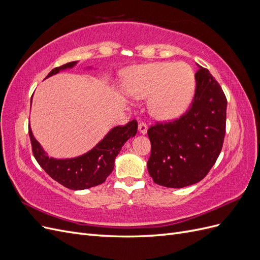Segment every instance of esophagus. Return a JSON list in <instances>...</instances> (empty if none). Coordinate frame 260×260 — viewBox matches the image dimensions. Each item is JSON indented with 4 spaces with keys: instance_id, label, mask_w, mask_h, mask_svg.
Wrapping results in <instances>:
<instances>
[{
    "instance_id": "esophagus-1",
    "label": "esophagus",
    "mask_w": 260,
    "mask_h": 260,
    "mask_svg": "<svg viewBox=\"0 0 260 260\" xmlns=\"http://www.w3.org/2000/svg\"><path fill=\"white\" fill-rule=\"evenodd\" d=\"M139 131L142 133V135H146L147 132V124L145 122H140L139 123Z\"/></svg>"
}]
</instances>
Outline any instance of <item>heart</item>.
<instances>
[{"instance_id":"heart-1","label":"heart","mask_w":260,"mask_h":260,"mask_svg":"<svg viewBox=\"0 0 260 260\" xmlns=\"http://www.w3.org/2000/svg\"><path fill=\"white\" fill-rule=\"evenodd\" d=\"M131 95L149 96V112L159 119H171L182 114L195 92V74L183 61L153 62L131 69L127 76Z\"/></svg>"}]
</instances>
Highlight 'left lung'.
<instances>
[{
  "mask_svg": "<svg viewBox=\"0 0 260 260\" xmlns=\"http://www.w3.org/2000/svg\"><path fill=\"white\" fill-rule=\"evenodd\" d=\"M199 67L194 99L187 111L147 130L152 145L148 174L162 186L180 188L200 182L222 149L226 98L209 70Z\"/></svg>",
  "mask_w": 260,
  "mask_h": 260,
  "instance_id": "obj_1",
  "label": "left lung"
}]
</instances>
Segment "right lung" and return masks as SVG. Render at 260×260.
I'll return each instance as SVG.
<instances>
[{
	"label": "right lung",
	"mask_w": 260,
	"mask_h": 260,
	"mask_svg": "<svg viewBox=\"0 0 260 260\" xmlns=\"http://www.w3.org/2000/svg\"><path fill=\"white\" fill-rule=\"evenodd\" d=\"M75 64L76 61H70L54 68L48 77L57 74L61 69L72 68ZM137 120H131L111 130L89 153L72 159H54L44 153L34 138L30 127L28 129L32 153L38 164L52 179L70 190H84L105 182L114 169L116 156L128 139L137 135Z\"/></svg>",
	"instance_id": "add662e5"
}]
</instances>
